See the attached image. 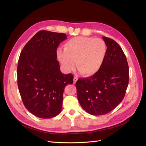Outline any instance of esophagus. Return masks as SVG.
<instances>
[{
	"label": "esophagus",
	"mask_w": 146,
	"mask_h": 146,
	"mask_svg": "<svg viewBox=\"0 0 146 146\" xmlns=\"http://www.w3.org/2000/svg\"><path fill=\"white\" fill-rule=\"evenodd\" d=\"M77 80H78V77H74V84L76 83Z\"/></svg>",
	"instance_id": "esophagus-1"
}]
</instances>
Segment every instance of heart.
I'll use <instances>...</instances> for the list:
<instances>
[{"label": "heart", "mask_w": 146, "mask_h": 146, "mask_svg": "<svg viewBox=\"0 0 146 146\" xmlns=\"http://www.w3.org/2000/svg\"><path fill=\"white\" fill-rule=\"evenodd\" d=\"M107 52L105 42L100 38L77 36L64 45V50H58L57 57L66 71L70 72L76 66L85 76H91L102 66Z\"/></svg>", "instance_id": "b5f03b06"}]
</instances>
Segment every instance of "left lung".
<instances>
[{
    "label": "left lung",
    "instance_id": "obj_1",
    "mask_svg": "<svg viewBox=\"0 0 146 146\" xmlns=\"http://www.w3.org/2000/svg\"><path fill=\"white\" fill-rule=\"evenodd\" d=\"M107 46L104 64L92 76L76 82L77 98L84 110L100 116L111 111L123 100L129 80V69L121 47L113 39L102 37Z\"/></svg>",
    "mask_w": 146,
    "mask_h": 146
}]
</instances>
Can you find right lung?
<instances>
[{
    "instance_id": "add662e5",
    "label": "right lung",
    "mask_w": 146,
    "mask_h": 146,
    "mask_svg": "<svg viewBox=\"0 0 146 146\" xmlns=\"http://www.w3.org/2000/svg\"><path fill=\"white\" fill-rule=\"evenodd\" d=\"M64 33L41 30L21 51L17 69V86L25 108L43 119L54 117L62 109L65 86L73 83L71 74L61 72L56 48Z\"/></svg>"
}]
</instances>
